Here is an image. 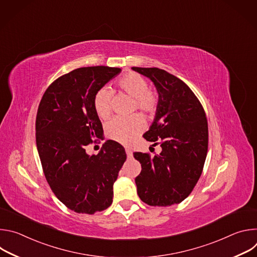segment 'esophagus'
I'll use <instances>...</instances> for the list:
<instances>
[{
	"label": "esophagus",
	"mask_w": 257,
	"mask_h": 257,
	"mask_svg": "<svg viewBox=\"0 0 257 257\" xmlns=\"http://www.w3.org/2000/svg\"><path fill=\"white\" fill-rule=\"evenodd\" d=\"M126 154H127L128 159H132V158H133V153H132V151H131V150L126 149Z\"/></svg>",
	"instance_id": "obj_1"
}]
</instances>
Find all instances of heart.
<instances>
[{
  "mask_svg": "<svg viewBox=\"0 0 257 257\" xmlns=\"http://www.w3.org/2000/svg\"><path fill=\"white\" fill-rule=\"evenodd\" d=\"M119 88L134 98L136 108L145 114H153L157 109L158 96L149 90L148 81L137 73L130 72L118 81ZM112 91L100 88L94 95L93 106L100 119H106L111 115ZM144 129V120L139 115L129 117H116L106 125V134L121 143L131 142Z\"/></svg>",
  "mask_w": 257,
  "mask_h": 257,
  "instance_id": "b5f03b06",
  "label": "heart"
}]
</instances>
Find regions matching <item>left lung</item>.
<instances>
[{
	"mask_svg": "<svg viewBox=\"0 0 257 257\" xmlns=\"http://www.w3.org/2000/svg\"><path fill=\"white\" fill-rule=\"evenodd\" d=\"M155 85L159 100L156 116L143 137L160 141L162 152L134 153L141 164L135 178L140 199L153 206L180 203L188 197L201 175L207 154L208 128L204 109L181 79L159 68L132 67Z\"/></svg>",
	"mask_w": 257,
	"mask_h": 257,
	"instance_id": "8db88e82",
	"label": "left lung"
}]
</instances>
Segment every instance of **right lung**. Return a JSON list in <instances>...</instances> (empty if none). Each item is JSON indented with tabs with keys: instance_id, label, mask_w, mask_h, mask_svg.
<instances>
[{
	"instance_id": "add662e5",
	"label": "right lung",
	"mask_w": 257,
	"mask_h": 257,
	"mask_svg": "<svg viewBox=\"0 0 257 257\" xmlns=\"http://www.w3.org/2000/svg\"><path fill=\"white\" fill-rule=\"evenodd\" d=\"M120 68L82 67L54 81L38 109L35 138L46 179L58 199L78 213L92 214L113 202V186L127 156L113 140L97 155L86 145L103 134L93 106L95 93Z\"/></svg>"
}]
</instances>
